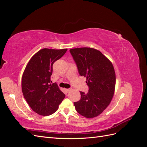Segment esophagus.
Returning <instances> with one entry per match:
<instances>
[{"label":"esophagus","instance_id":"obj_1","mask_svg":"<svg viewBox=\"0 0 147 147\" xmlns=\"http://www.w3.org/2000/svg\"><path fill=\"white\" fill-rule=\"evenodd\" d=\"M71 90V89H65V91L67 92H69Z\"/></svg>","mask_w":147,"mask_h":147}]
</instances>
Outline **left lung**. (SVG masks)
I'll return each instance as SVG.
<instances>
[{
	"label": "left lung",
	"instance_id": "1",
	"mask_svg": "<svg viewBox=\"0 0 147 147\" xmlns=\"http://www.w3.org/2000/svg\"><path fill=\"white\" fill-rule=\"evenodd\" d=\"M81 76L86 77L87 94L80 92L81 99L74 103L78 113L87 118L99 116L107 107L113 97L116 84L113 65L107 57L95 48L70 49Z\"/></svg>",
	"mask_w": 147,
	"mask_h": 147
}]
</instances>
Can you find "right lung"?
Returning <instances> with one entry per match:
<instances>
[{
  "label": "right lung",
  "mask_w": 147,
  "mask_h": 147,
  "mask_svg": "<svg viewBox=\"0 0 147 147\" xmlns=\"http://www.w3.org/2000/svg\"><path fill=\"white\" fill-rule=\"evenodd\" d=\"M67 48H43L31 57L22 77L23 94L33 111L49 116L58 109L65 94L56 83L51 84L53 65L60 59Z\"/></svg>",
  "instance_id": "obj_1"
}]
</instances>
